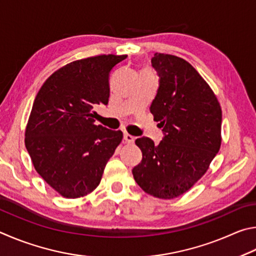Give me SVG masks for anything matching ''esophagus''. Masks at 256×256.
I'll return each instance as SVG.
<instances>
[{
	"instance_id": "obj_1",
	"label": "esophagus",
	"mask_w": 256,
	"mask_h": 256,
	"mask_svg": "<svg viewBox=\"0 0 256 256\" xmlns=\"http://www.w3.org/2000/svg\"><path fill=\"white\" fill-rule=\"evenodd\" d=\"M124 140L127 142L128 144H132V142H135V137L132 136V135H129V134H127V132H124Z\"/></svg>"
}]
</instances>
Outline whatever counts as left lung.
Instances as JSON below:
<instances>
[{"mask_svg": "<svg viewBox=\"0 0 256 256\" xmlns=\"http://www.w3.org/2000/svg\"><path fill=\"white\" fill-rule=\"evenodd\" d=\"M152 66L160 80L150 112L164 137L158 145L148 137L136 140L142 158L132 176L146 194L173 199L191 189L219 152L222 108L186 60L156 52Z\"/></svg>", "mask_w": 256, "mask_h": 256, "instance_id": "left-lung-1", "label": "left lung"}]
</instances>
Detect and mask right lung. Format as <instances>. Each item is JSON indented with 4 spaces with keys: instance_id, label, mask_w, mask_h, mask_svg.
Wrapping results in <instances>:
<instances>
[{
    "instance_id": "right-lung-1",
    "label": "right lung",
    "mask_w": 256,
    "mask_h": 256,
    "mask_svg": "<svg viewBox=\"0 0 256 256\" xmlns=\"http://www.w3.org/2000/svg\"><path fill=\"white\" fill-rule=\"evenodd\" d=\"M127 55L75 60L47 78L34 98L26 147L36 171L65 198L86 196L122 140L120 130L94 124L92 109L108 104L110 72Z\"/></svg>"
}]
</instances>
